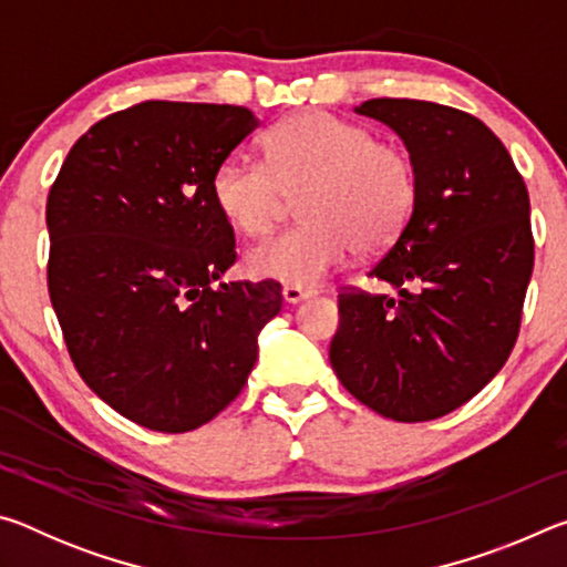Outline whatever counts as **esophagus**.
<instances>
[{
  "instance_id": "esophagus-1",
  "label": "esophagus",
  "mask_w": 567,
  "mask_h": 567,
  "mask_svg": "<svg viewBox=\"0 0 567 567\" xmlns=\"http://www.w3.org/2000/svg\"><path fill=\"white\" fill-rule=\"evenodd\" d=\"M312 295H315L312 290H302V287H295V285H285L282 287V300L287 305H297V302H302V300H307V297H312Z\"/></svg>"
}]
</instances>
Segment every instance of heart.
<instances>
[{"label":"heart","instance_id":"b5f03b06","mask_svg":"<svg viewBox=\"0 0 567 567\" xmlns=\"http://www.w3.org/2000/svg\"><path fill=\"white\" fill-rule=\"evenodd\" d=\"M265 152L267 162L233 152L213 175L217 213L245 237L270 233L290 197H302L305 225L247 249L245 270L260 280L318 285L352 249L390 247L415 213V159L362 124L295 114L267 132Z\"/></svg>","mask_w":567,"mask_h":567}]
</instances>
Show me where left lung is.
<instances>
[{
	"label": "left lung",
	"instance_id": "obj_1",
	"mask_svg": "<svg viewBox=\"0 0 567 567\" xmlns=\"http://www.w3.org/2000/svg\"><path fill=\"white\" fill-rule=\"evenodd\" d=\"M354 112L400 134L420 195L370 270L398 297L344 290L330 362L344 390L382 417L435 420L511 358L533 275L530 199L503 142L473 114L390 97Z\"/></svg>",
	"mask_w": 567,
	"mask_h": 567
}]
</instances>
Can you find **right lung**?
<instances>
[{"label": "right lung", "mask_w": 567, "mask_h": 567, "mask_svg": "<svg viewBox=\"0 0 567 567\" xmlns=\"http://www.w3.org/2000/svg\"><path fill=\"white\" fill-rule=\"evenodd\" d=\"M257 124L235 104H134L74 142L47 197V285L70 358L147 430L219 415L282 307L275 280L215 285L237 252L213 175Z\"/></svg>", "instance_id": "1"}]
</instances>
